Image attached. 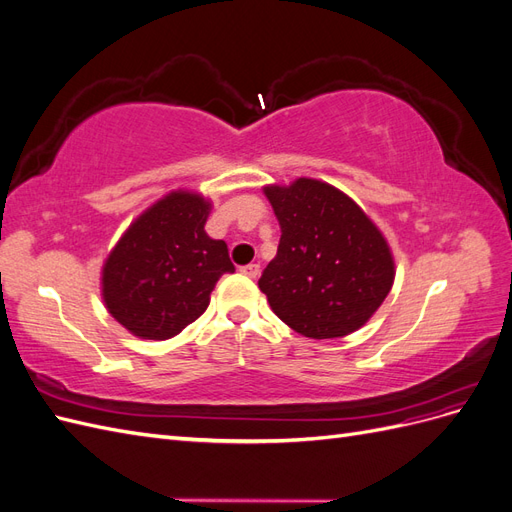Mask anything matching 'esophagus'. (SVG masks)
Returning <instances> with one entry per match:
<instances>
[{"label": "esophagus", "instance_id": "esophagus-1", "mask_svg": "<svg viewBox=\"0 0 512 512\" xmlns=\"http://www.w3.org/2000/svg\"><path fill=\"white\" fill-rule=\"evenodd\" d=\"M241 273L247 275V277H252V280H256V277L260 275V265H256V262H252V265L241 267Z\"/></svg>", "mask_w": 512, "mask_h": 512}]
</instances>
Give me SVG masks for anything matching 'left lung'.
I'll use <instances>...</instances> for the list:
<instances>
[{
	"instance_id": "left-lung-1",
	"label": "left lung",
	"mask_w": 512,
	"mask_h": 512,
	"mask_svg": "<svg viewBox=\"0 0 512 512\" xmlns=\"http://www.w3.org/2000/svg\"><path fill=\"white\" fill-rule=\"evenodd\" d=\"M262 190L282 228L277 254L258 280L275 316L312 339L359 331L395 282L382 230L331 183L299 177Z\"/></svg>"
}]
</instances>
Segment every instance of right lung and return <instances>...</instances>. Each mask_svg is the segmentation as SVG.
I'll list each match as a JSON object with an SVG mask.
<instances>
[{
	"label": "right lung",
	"mask_w": 512,
	"mask_h": 512,
	"mask_svg": "<svg viewBox=\"0 0 512 512\" xmlns=\"http://www.w3.org/2000/svg\"><path fill=\"white\" fill-rule=\"evenodd\" d=\"M211 200L173 190L147 207L102 265V301L123 329L170 339L205 312L224 273L235 271L228 245L205 230Z\"/></svg>",
	"instance_id": "1"
}]
</instances>
